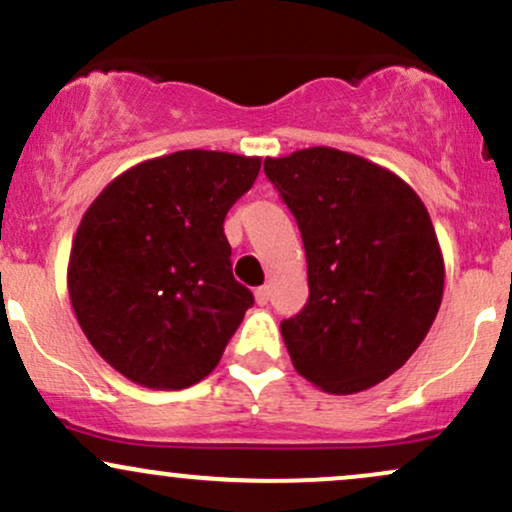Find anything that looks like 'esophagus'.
<instances>
[{
  "instance_id": "1",
  "label": "esophagus",
  "mask_w": 512,
  "mask_h": 512,
  "mask_svg": "<svg viewBox=\"0 0 512 512\" xmlns=\"http://www.w3.org/2000/svg\"><path fill=\"white\" fill-rule=\"evenodd\" d=\"M269 296H272V293H269V286H260V289H255L257 305H267L269 303Z\"/></svg>"
}]
</instances>
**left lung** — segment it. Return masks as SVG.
I'll return each mask as SVG.
<instances>
[{
    "mask_svg": "<svg viewBox=\"0 0 512 512\" xmlns=\"http://www.w3.org/2000/svg\"><path fill=\"white\" fill-rule=\"evenodd\" d=\"M296 216L308 303L281 322L293 368L332 395L383 383L419 349L443 301L431 216L390 170L330 146L267 158Z\"/></svg>",
    "mask_w": 512,
    "mask_h": 512,
    "instance_id": "1",
    "label": "left lung"
}]
</instances>
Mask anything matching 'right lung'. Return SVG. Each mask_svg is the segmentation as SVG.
Instances as JSON below:
<instances>
[{
    "mask_svg": "<svg viewBox=\"0 0 512 512\" xmlns=\"http://www.w3.org/2000/svg\"><path fill=\"white\" fill-rule=\"evenodd\" d=\"M260 158L175 151L125 170L86 209L67 286L93 349L132 383L182 390L207 378L255 303L223 233Z\"/></svg>",
    "mask_w": 512,
    "mask_h": 512,
    "instance_id": "add662e5",
    "label": "right lung"
}]
</instances>
